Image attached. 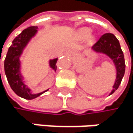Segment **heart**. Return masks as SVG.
<instances>
[{
	"mask_svg": "<svg viewBox=\"0 0 133 133\" xmlns=\"http://www.w3.org/2000/svg\"><path fill=\"white\" fill-rule=\"evenodd\" d=\"M91 30L90 29V28H87V27H86V28H82V29H80L79 31V36H80L81 38H85L89 37L90 35H91ZM91 38H94V36L91 35Z\"/></svg>",
	"mask_w": 133,
	"mask_h": 133,
	"instance_id": "b5f03b06",
	"label": "heart"
}]
</instances>
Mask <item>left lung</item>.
<instances>
[{
    "label": "left lung",
    "instance_id": "left-lung-1",
    "mask_svg": "<svg viewBox=\"0 0 133 133\" xmlns=\"http://www.w3.org/2000/svg\"><path fill=\"white\" fill-rule=\"evenodd\" d=\"M92 50L96 54L107 55L112 60L114 64V67L116 69V79L113 85V90L109 95H110L114 93V91L120 86L125 71L124 54L121 50L119 41L111 33L104 34L93 45Z\"/></svg>",
    "mask_w": 133,
    "mask_h": 133
}]
</instances>
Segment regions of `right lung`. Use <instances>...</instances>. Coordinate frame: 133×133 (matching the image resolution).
Returning a JSON list of instances; mask_svg holds the SVG:
<instances>
[{"label": "right lung", "instance_id": "right-lung-1", "mask_svg": "<svg viewBox=\"0 0 133 133\" xmlns=\"http://www.w3.org/2000/svg\"><path fill=\"white\" fill-rule=\"evenodd\" d=\"M38 29V27L36 26H29L15 38L12 41V45L8 48L4 60V72L11 88L18 96L28 100L34 99L49 91V89H47L40 93H32L31 89L26 84V81L21 72L20 57L28 43L37 35ZM57 59L56 57L49 61V66L54 72L57 70L56 62Z\"/></svg>", "mask_w": 133, "mask_h": 133}]
</instances>
